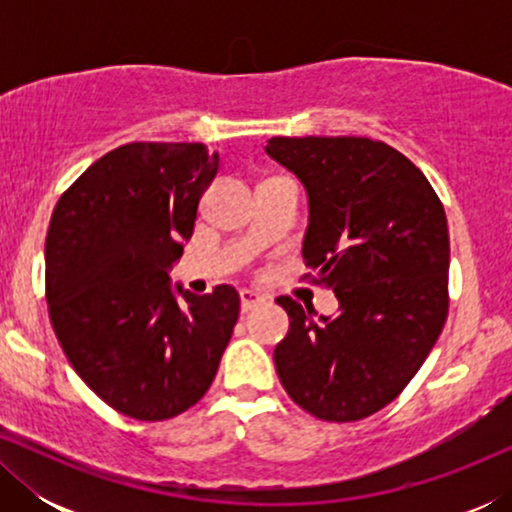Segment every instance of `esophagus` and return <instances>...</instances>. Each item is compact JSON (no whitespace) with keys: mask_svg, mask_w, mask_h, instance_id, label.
Masks as SVG:
<instances>
[{"mask_svg":"<svg viewBox=\"0 0 512 512\" xmlns=\"http://www.w3.org/2000/svg\"><path fill=\"white\" fill-rule=\"evenodd\" d=\"M240 300H242V312H251V310H254V307L265 303V298L261 296V293L249 291V289H242L240 291Z\"/></svg>","mask_w":512,"mask_h":512,"instance_id":"esophagus-1","label":"esophagus"}]
</instances>
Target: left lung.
<instances>
[{
	"mask_svg": "<svg viewBox=\"0 0 512 512\" xmlns=\"http://www.w3.org/2000/svg\"><path fill=\"white\" fill-rule=\"evenodd\" d=\"M270 158L310 198L303 275L335 293L338 317L289 296L275 347L286 394L324 422H359L389 405L422 368L447 319L450 235L429 179L368 137H272ZM307 306V305H305Z\"/></svg>",
	"mask_w": 512,
	"mask_h": 512,
	"instance_id": "8db88e82",
	"label": "left lung"
}]
</instances>
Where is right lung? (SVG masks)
I'll return each instance as SVG.
<instances>
[{"label":"right lung","mask_w":512,"mask_h":512,"mask_svg":"<svg viewBox=\"0 0 512 512\" xmlns=\"http://www.w3.org/2000/svg\"><path fill=\"white\" fill-rule=\"evenodd\" d=\"M219 172L205 144L132 142L95 160L53 209L46 303L62 352L125 417L163 422L207 394L240 293L170 289L202 193Z\"/></svg>","instance_id":"add662e5"}]
</instances>
